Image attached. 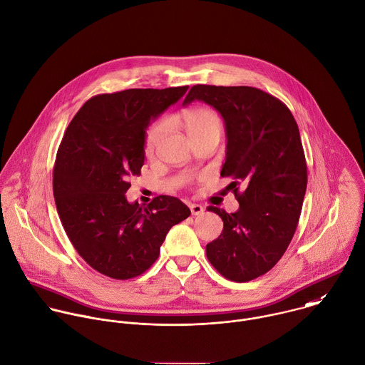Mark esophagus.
<instances>
[{"label":"esophagus","instance_id":"34e87169","mask_svg":"<svg viewBox=\"0 0 365 365\" xmlns=\"http://www.w3.org/2000/svg\"><path fill=\"white\" fill-rule=\"evenodd\" d=\"M189 209H190V212H192L193 216H199V215H202V213L205 212L203 206H200V205H197V203H190V205H189Z\"/></svg>","mask_w":365,"mask_h":365}]
</instances>
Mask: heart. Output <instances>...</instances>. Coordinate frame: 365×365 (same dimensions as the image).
<instances>
[{"label": "heart", "instance_id": "b5f03b06", "mask_svg": "<svg viewBox=\"0 0 365 365\" xmlns=\"http://www.w3.org/2000/svg\"><path fill=\"white\" fill-rule=\"evenodd\" d=\"M183 125L189 136H193L206 130H212V129L220 130L219 116L213 110L206 108H195V109L186 110L183 113ZM165 129H166V125L163 122H159L148 130L146 139H145L146 153H152L155 150V148L158 146V143L160 142L165 133Z\"/></svg>", "mask_w": 365, "mask_h": 365}]
</instances>
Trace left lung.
I'll return each mask as SVG.
<instances>
[{
  "mask_svg": "<svg viewBox=\"0 0 365 365\" xmlns=\"http://www.w3.org/2000/svg\"><path fill=\"white\" fill-rule=\"evenodd\" d=\"M193 101L225 120L220 175L235 179L229 186L240 205L235 213L209 207L222 217L223 232L206 245V255L222 276L245 283L267 273L294 236L307 189L299 126L282 101L252 86L195 85L182 105Z\"/></svg>",
  "mask_w": 365,
  "mask_h": 365,
  "instance_id": "1",
  "label": "left lung"
}]
</instances>
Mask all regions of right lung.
I'll use <instances>...</instances> for the list:
<instances>
[{
    "label": "right lung",
    "instance_id": "add662e5",
    "mask_svg": "<svg viewBox=\"0 0 365 365\" xmlns=\"http://www.w3.org/2000/svg\"><path fill=\"white\" fill-rule=\"evenodd\" d=\"M187 89L93 96L65 130L53 168L56 210L79 256L108 277L126 280L148 270L170 227L190 215L173 196H158L145 207L125 195L129 176L140 175L149 123Z\"/></svg>",
    "mask_w": 365,
    "mask_h": 365
}]
</instances>
